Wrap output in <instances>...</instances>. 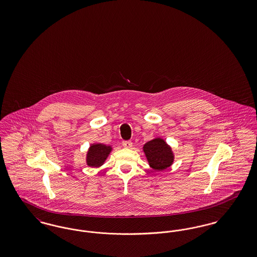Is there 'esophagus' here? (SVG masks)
Returning <instances> with one entry per match:
<instances>
[{"mask_svg": "<svg viewBox=\"0 0 257 257\" xmlns=\"http://www.w3.org/2000/svg\"><path fill=\"white\" fill-rule=\"evenodd\" d=\"M122 146L123 147H125V148H131L132 146H133V144H132L131 141H123Z\"/></svg>", "mask_w": 257, "mask_h": 257, "instance_id": "34e87169", "label": "esophagus"}]
</instances>
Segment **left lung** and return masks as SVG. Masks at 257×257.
Listing matches in <instances>:
<instances>
[{"label": "left lung", "mask_w": 257, "mask_h": 257, "mask_svg": "<svg viewBox=\"0 0 257 257\" xmlns=\"http://www.w3.org/2000/svg\"><path fill=\"white\" fill-rule=\"evenodd\" d=\"M149 166L157 171H162L171 167L173 163V153L171 147L163 139H154L144 146Z\"/></svg>", "instance_id": "1"}]
</instances>
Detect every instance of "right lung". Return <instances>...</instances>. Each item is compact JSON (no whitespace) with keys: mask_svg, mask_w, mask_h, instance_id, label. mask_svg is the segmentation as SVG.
Listing matches in <instances>:
<instances>
[{"mask_svg":"<svg viewBox=\"0 0 257 257\" xmlns=\"http://www.w3.org/2000/svg\"><path fill=\"white\" fill-rule=\"evenodd\" d=\"M111 151V147H107L102 144L92 145L89 147L86 154V164L89 167L98 168L104 164V162L109 156Z\"/></svg>","mask_w":257,"mask_h":257,"instance_id":"obj_1","label":"right lung"}]
</instances>
